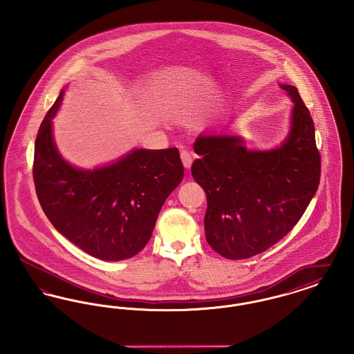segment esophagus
<instances>
[{"mask_svg":"<svg viewBox=\"0 0 354 354\" xmlns=\"http://www.w3.org/2000/svg\"><path fill=\"white\" fill-rule=\"evenodd\" d=\"M180 159H182V162H183L185 169H191V165H192V156H191V153H189V152L185 151V150H182V151H180Z\"/></svg>","mask_w":354,"mask_h":354,"instance_id":"1","label":"esophagus"}]
</instances>
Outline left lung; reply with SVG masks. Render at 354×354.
<instances>
[{"mask_svg":"<svg viewBox=\"0 0 354 354\" xmlns=\"http://www.w3.org/2000/svg\"><path fill=\"white\" fill-rule=\"evenodd\" d=\"M293 101L286 140L267 151L248 150L235 135H201L194 150L195 182L207 196L205 239L230 260L264 252L292 231L320 185L315 124L295 86L280 84Z\"/></svg>","mask_w":354,"mask_h":354,"instance_id":"1","label":"left lung"}]
</instances>
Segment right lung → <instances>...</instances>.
<instances>
[{"instance_id":"right-lung-1","label":"right lung","mask_w":354,"mask_h":354,"mask_svg":"<svg viewBox=\"0 0 354 354\" xmlns=\"http://www.w3.org/2000/svg\"><path fill=\"white\" fill-rule=\"evenodd\" d=\"M64 93L35 139L38 201L54 228L84 252L107 261L130 259L149 243L163 203L185 176L179 151L134 149L98 169L68 165L57 150L51 122Z\"/></svg>"}]
</instances>
